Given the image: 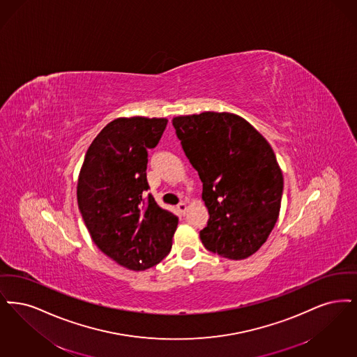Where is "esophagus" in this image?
Instances as JSON below:
<instances>
[{
  "label": "esophagus",
  "mask_w": 357,
  "mask_h": 357,
  "mask_svg": "<svg viewBox=\"0 0 357 357\" xmlns=\"http://www.w3.org/2000/svg\"><path fill=\"white\" fill-rule=\"evenodd\" d=\"M186 208H188V206H186L185 202H178V205H177V209H178V211H180V213H181V215H183V216H184V215H185Z\"/></svg>",
  "instance_id": "obj_1"
}]
</instances>
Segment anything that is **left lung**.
<instances>
[{
	"label": "left lung",
	"mask_w": 357,
	"mask_h": 357,
	"mask_svg": "<svg viewBox=\"0 0 357 357\" xmlns=\"http://www.w3.org/2000/svg\"><path fill=\"white\" fill-rule=\"evenodd\" d=\"M189 162L199 172L209 220L204 247L231 260L247 259L266 241L278 218L284 178L273 149L232 113L173 119Z\"/></svg>",
	"instance_id": "1"
}]
</instances>
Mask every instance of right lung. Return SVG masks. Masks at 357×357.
Here are the masks:
<instances>
[{"mask_svg": "<svg viewBox=\"0 0 357 357\" xmlns=\"http://www.w3.org/2000/svg\"><path fill=\"white\" fill-rule=\"evenodd\" d=\"M167 124V119L113 120L91 144L78 177V208L94 244L132 271L160 263L178 224L145 193L148 149L157 146Z\"/></svg>", "mask_w": 357, "mask_h": 357, "instance_id": "right-lung-1", "label": "right lung"}]
</instances>
